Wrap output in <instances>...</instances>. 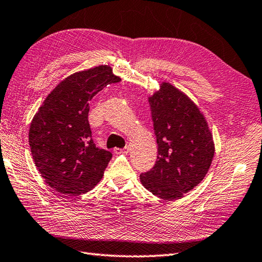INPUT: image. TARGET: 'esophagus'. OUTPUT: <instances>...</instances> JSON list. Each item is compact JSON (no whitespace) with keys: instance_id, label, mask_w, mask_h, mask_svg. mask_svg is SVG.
<instances>
[{"instance_id":"1","label":"esophagus","mask_w":262,"mask_h":262,"mask_svg":"<svg viewBox=\"0 0 262 262\" xmlns=\"http://www.w3.org/2000/svg\"><path fill=\"white\" fill-rule=\"evenodd\" d=\"M115 154H127L129 151V147H125V148H114Z\"/></svg>"}]
</instances>
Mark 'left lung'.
Here are the masks:
<instances>
[{"instance_id":"obj_1","label":"left lung","mask_w":262,"mask_h":262,"mask_svg":"<svg viewBox=\"0 0 262 262\" xmlns=\"http://www.w3.org/2000/svg\"><path fill=\"white\" fill-rule=\"evenodd\" d=\"M158 156L140 183L160 199L177 200L199 185L214 155L212 134L199 107L184 92L163 82L148 96Z\"/></svg>"}]
</instances>
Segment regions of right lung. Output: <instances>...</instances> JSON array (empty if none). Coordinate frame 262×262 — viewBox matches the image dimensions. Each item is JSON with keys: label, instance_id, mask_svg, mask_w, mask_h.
<instances>
[{"label": "right lung", "instance_id": "add662e5", "mask_svg": "<svg viewBox=\"0 0 262 262\" xmlns=\"http://www.w3.org/2000/svg\"><path fill=\"white\" fill-rule=\"evenodd\" d=\"M120 80L108 65L64 78L33 117L29 144L36 168L51 188L67 196L92 190L112 158L92 139L89 102L105 86Z\"/></svg>", "mask_w": 262, "mask_h": 262}]
</instances>
